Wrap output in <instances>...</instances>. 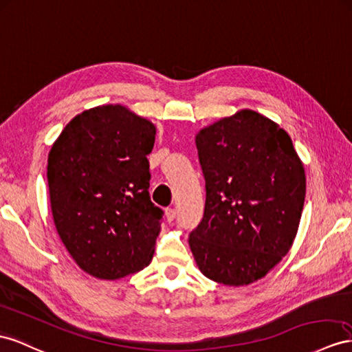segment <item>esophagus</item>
<instances>
[{
    "label": "esophagus",
    "mask_w": 352,
    "mask_h": 352,
    "mask_svg": "<svg viewBox=\"0 0 352 352\" xmlns=\"http://www.w3.org/2000/svg\"><path fill=\"white\" fill-rule=\"evenodd\" d=\"M175 215H177V211L174 208H166L165 210V217H166L168 221H173L175 219Z\"/></svg>",
    "instance_id": "34e87169"
}]
</instances>
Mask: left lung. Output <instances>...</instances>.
Masks as SVG:
<instances>
[{
  "instance_id": "left-lung-1",
  "label": "left lung",
  "mask_w": 352,
  "mask_h": 352,
  "mask_svg": "<svg viewBox=\"0 0 352 352\" xmlns=\"http://www.w3.org/2000/svg\"><path fill=\"white\" fill-rule=\"evenodd\" d=\"M195 141L206 199L188 245L206 278L248 285L292 248L305 202L303 164L290 135L248 108L206 126Z\"/></svg>"
}]
</instances>
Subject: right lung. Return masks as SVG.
<instances>
[{
	"instance_id": "obj_1",
	"label": "right lung",
	"mask_w": 352,
	"mask_h": 352,
	"mask_svg": "<svg viewBox=\"0 0 352 352\" xmlns=\"http://www.w3.org/2000/svg\"><path fill=\"white\" fill-rule=\"evenodd\" d=\"M156 126L120 104L77 114L47 159L53 221L80 269L119 279L150 265L162 211L150 201Z\"/></svg>"
}]
</instances>
